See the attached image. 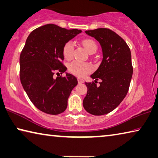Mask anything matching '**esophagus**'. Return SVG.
<instances>
[{"label":"esophagus","instance_id":"1","mask_svg":"<svg viewBox=\"0 0 158 158\" xmlns=\"http://www.w3.org/2000/svg\"><path fill=\"white\" fill-rule=\"evenodd\" d=\"M77 80H78L79 84H83L84 82V80L83 79H81V78H78V79H77Z\"/></svg>","mask_w":158,"mask_h":158}]
</instances>
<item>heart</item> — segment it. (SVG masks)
<instances>
[{"instance_id": "obj_1", "label": "heart", "mask_w": 158, "mask_h": 158, "mask_svg": "<svg viewBox=\"0 0 158 158\" xmlns=\"http://www.w3.org/2000/svg\"><path fill=\"white\" fill-rule=\"evenodd\" d=\"M82 44L89 53L96 52L97 51V44L94 40L85 39L82 41ZM74 45L72 42L69 41L64 44L63 47V56L64 58L70 60L73 56ZM92 67L88 63H84L79 61L72 62L69 66V70L72 74L79 77H84L92 71Z\"/></svg>"}]
</instances>
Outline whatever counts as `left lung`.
I'll return each instance as SVG.
<instances>
[{
	"label": "left lung",
	"instance_id": "left-lung-1",
	"mask_svg": "<svg viewBox=\"0 0 158 158\" xmlns=\"http://www.w3.org/2000/svg\"><path fill=\"white\" fill-rule=\"evenodd\" d=\"M85 32L100 43L102 60L91 75L95 82H85L88 91L83 106L89 113L99 116L116 108L128 93L133 74L131 51L124 40L110 29L100 28ZM98 78L102 80L99 87L95 84Z\"/></svg>",
	"mask_w": 158,
	"mask_h": 158
}]
</instances>
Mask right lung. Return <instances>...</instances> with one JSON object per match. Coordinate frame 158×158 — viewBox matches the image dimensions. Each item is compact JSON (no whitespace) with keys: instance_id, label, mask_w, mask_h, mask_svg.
I'll return each instance as SVG.
<instances>
[{"instance_id":"1","label":"right lung","mask_w":158,"mask_h":158,"mask_svg":"<svg viewBox=\"0 0 158 158\" xmlns=\"http://www.w3.org/2000/svg\"><path fill=\"white\" fill-rule=\"evenodd\" d=\"M81 30L66 29L48 24L36 29L27 37L19 57L20 81L30 101L39 110L59 114L65 110L70 94L78 84L76 77H54L55 71L66 72L62 63L63 47Z\"/></svg>"}]
</instances>
